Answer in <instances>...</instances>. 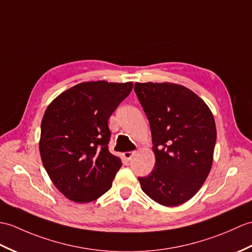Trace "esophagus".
I'll return each mask as SVG.
<instances>
[{
	"mask_svg": "<svg viewBox=\"0 0 252 252\" xmlns=\"http://www.w3.org/2000/svg\"><path fill=\"white\" fill-rule=\"evenodd\" d=\"M135 153H136V151H126V153L124 154V157L126 158V160H131L132 157L135 155Z\"/></svg>",
	"mask_w": 252,
	"mask_h": 252,
	"instance_id": "1",
	"label": "esophagus"
}]
</instances>
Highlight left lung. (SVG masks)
<instances>
[{
  "mask_svg": "<svg viewBox=\"0 0 252 252\" xmlns=\"http://www.w3.org/2000/svg\"><path fill=\"white\" fill-rule=\"evenodd\" d=\"M134 89L153 135L156 164L139 177L142 190L163 206H178L201 189L212 169L217 130L207 104L185 86L136 83Z\"/></svg>",
  "mask_w": 252,
  "mask_h": 252,
  "instance_id": "8db88e82",
  "label": "left lung"
}]
</instances>
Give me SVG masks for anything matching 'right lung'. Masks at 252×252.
<instances>
[{
    "label": "right lung",
    "instance_id": "1",
    "mask_svg": "<svg viewBox=\"0 0 252 252\" xmlns=\"http://www.w3.org/2000/svg\"><path fill=\"white\" fill-rule=\"evenodd\" d=\"M132 88V81H85L47 107L39 154L49 178L69 201L89 203L112 188L122 162L108 150V119Z\"/></svg>",
    "mask_w": 252,
    "mask_h": 252
}]
</instances>
